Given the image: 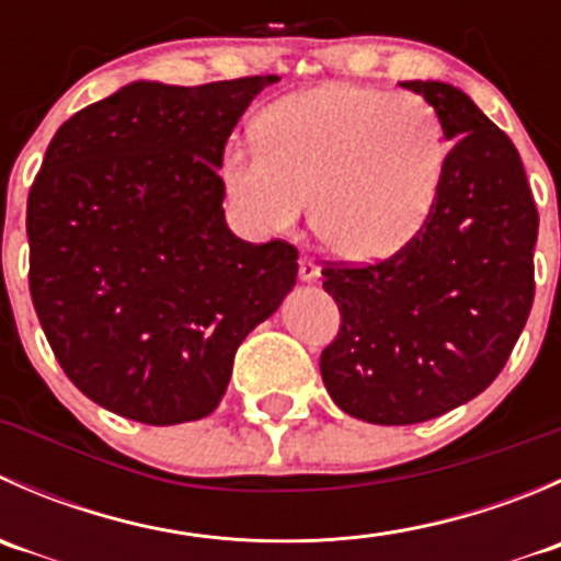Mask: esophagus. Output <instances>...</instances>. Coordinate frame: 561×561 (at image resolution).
<instances>
[{"mask_svg": "<svg viewBox=\"0 0 561 561\" xmlns=\"http://www.w3.org/2000/svg\"><path fill=\"white\" fill-rule=\"evenodd\" d=\"M298 276H301L304 282H317V279H320V265L314 263V257L304 254V257L298 260Z\"/></svg>", "mask_w": 561, "mask_h": 561, "instance_id": "1", "label": "esophagus"}]
</instances>
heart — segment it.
<instances>
[{"instance_id":"obj_1","label":"heart","mask_w":561,"mask_h":561,"mask_svg":"<svg viewBox=\"0 0 561 561\" xmlns=\"http://www.w3.org/2000/svg\"><path fill=\"white\" fill-rule=\"evenodd\" d=\"M260 144L225 154L222 179L260 233H293L314 201V228L339 257L375 263L426 225L448 133L421 94L328 83L290 94L260 116Z\"/></svg>"}]
</instances>
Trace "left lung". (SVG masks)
<instances>
[{"label":"left lung","instance_id":"8db88e82","mask_svg":"<svg viewBox=\"0 0 561 561\" xmlns=\"http://www.w3.org/2000/svg\"><path fill=\"white\" fill-rule=\"evenodd\" d=\"M401 87L437 107L456 140L437 203L390 257L322 268L342 314L322 382L339 410L380 426L432 421L496 380L535 301L540 222L516 146L461 89Z\"/></svg>","mask_w":561,"mask_h":561}]
</instances>
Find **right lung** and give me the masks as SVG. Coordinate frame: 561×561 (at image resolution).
<instances>
[{"label": "right lung", "mask_w": 561, "mask_h": 561, "mask_svg": "<svg viewBox=\"0 0 561 561\" xmlns=\"http://www.w3.org/2000/svg\"><path fill=\"white\" fill-rule=\"evenodd\" d=\"M276 76L135 81L56 129L26 203L30 290L72 386L149 426L217 410L239 344L298 276L225 222V144Z\"/></svg>", "instance_id": "add662e5"}]
</instances>
